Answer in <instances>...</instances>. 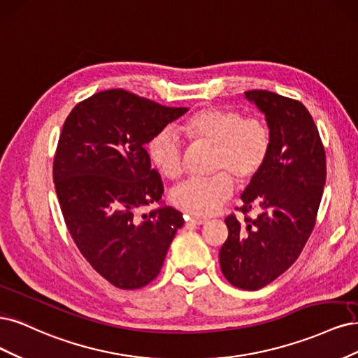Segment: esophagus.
<instances>
[{
	"instance_id": "obj_1",
	"label": "esophagus",
	"mask_w": 358,
	"mask_h": 358,
	"mask_svg": "<svg viewBox=\"0 0 358 358\" xmlns=\"http://www.w3.org/2000/svg\"><path fill=\"white\" fill-rule=\"evenodd\" d=\"M189 223H192L194 226H201V224L206 223V218H203V217H190Z\"/></svg>"
}]
</instances>
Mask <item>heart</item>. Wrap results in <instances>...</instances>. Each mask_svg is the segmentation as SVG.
Returning <instances> with one entry per match:
<instances>
[{"label":"heart","instance_id":"obj_1","mask_svg":"<svg viewBox=\"0 0 358 358\" xmlns=\"http://www.w3.org/2000/svg\"><path fill=\"white\" fill-rule=\"evenodd\" d=\"M181 132L193 143L214 145L208 178H189L172 190L177 208L194 215H210L232 196L238 182L255 178L271 152L269 128L259 117H244L234 108L206 107L181 123ZM153 166L166 178H178L184 169V145L171 128L157 131L147 143ZM222 172L220 173V171Z\"/></svg>","mask_w":358,"mask_h":358}]
</instances>
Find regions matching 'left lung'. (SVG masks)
Wrapping results in <instances>:
<instances>
[{"mask_svg": "<svg viewBox=\"0 0 358 358\" xmlns=\"http://www.w3.org/2000/svg\"><path fill=\"white\" fill-rule=\"evenodd\" d=\"M245 98L264 114L271 152L242 193L241 211L256 218H226L229 236L220 250L226 280L242 290H259L284 273L313 232L326 184V153L317 126L302 102L268 90Z\"/></svg>", "mask_w": 358, "mask_h": 358, "instance_id": "obj_1", "label": "left lung"}]
</instances>
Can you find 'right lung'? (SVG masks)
<instances>
[{
    "instance_id": "right-lung-1",
    "label": "right lung",
    "mask_w": 358,
    "mask_h": 358,
    "mask_svg": "<svg viewBox=\"0 0 358 358\" xmlns=\"http://www.w3.org/2000/svg\"><path fill=\"white\" fill-rule=\"evenodd\" d=\"M187 111L108 89L78 102L64 123L53 162L64 220L90 266L124 290L156 278L184 224L180 211L164 205L144 145ZM150 203L159 208L136 214Z\"/></svg>"
}]
</instances>
